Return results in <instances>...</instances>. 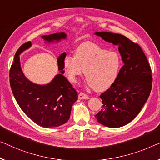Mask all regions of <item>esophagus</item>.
<instances>
[{
    "mask_svg": "<svg viewBox=\"0 0 160 160\" xmlns=\"http://www.w3.org/2000/svg\"><path fill=\"white\" fill-rule=\"evenodd\" d=\"M78 98L80 100H83V99H89V96L87 95L86 94L83 93V92H80L79 95H78Z\"/></svg>",
    "mask_w": 160,
    "mask_h": 160,
    "instance_id": "1",
    "label": "esophagus"
}]
</instances>
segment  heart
Returning a JSON list of instances; mask_svg holds the SVG:
<instances>
[{"mask_svg":"<svg viewBox=\"0 0 160 160\" xmlns=\"http://www.w3.org/2000/svg\"><path fill=\"white\" fill-rule=\"evenodd\" d=\"M123 61L121 54L92 42L82 43L78 47L75 56L66 54L64 68L68 79L78 83L85 75L88 85L97 91H105L117 80Z\"/></svg>","mask_w":160,"mask_h":160,"instance_id":"b5f03b06","label":"heart"}]
</instances>
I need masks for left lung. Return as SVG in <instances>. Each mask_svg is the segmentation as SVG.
Masks as SVG:
<instances>
[{"label":"left lung","instance_id":"1","mask_svg":"<svg viewBox=\"0 0 160 160\" xmlns=\"http://www.w3.org/2000/svg\"><path fill=\"white\" fill-rule=\"evenodd\" d=\"M95 34L118 45L123 65L115 83L100 95L103 106L95 116L107 127H121L138 115L148 99L152 85L151 67L141 47L125 36L106 32Z\"/></svg>","mask_w":160,"mask_h":160}]
</instances>
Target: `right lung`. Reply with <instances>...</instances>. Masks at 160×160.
Here are the masks:
<instances>
[{
	"label": "right lung",
	"mask_w": 160,
	"mask_h": 160,
	"mask_svg": "<svg viewBox=\"0 0 160 160\" xmlns=\"http://www.w3.org/2000/svg\"><path fill=\"white\" fill-rule=\"evenodd\" d=\"M47 42L65 39V33L43 36ZM26 42L16 52L11 66L10 85L16 101L21 110L31 120L44 128L57 127L69 120L73 103L78 100V92L62 74H58L47 85H39L30 82L21 70L19 54L31 47ZM64 52L57 59L59 70L64 73Z\"/></svg>",
	"instance_id": "add662e5"
}]
</instances>
